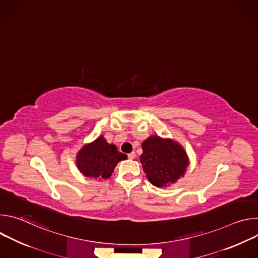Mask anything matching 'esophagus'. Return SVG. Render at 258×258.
I'll use <instances>...</instances> for the list:
<instances>
[{"label":"esophagus","instance_id":"obj_1","mask_svg":"<svg viewBox=\"0 0 258 258\" xmlns=\"http://www.w3.org/2000/svg\"><path fill=\"white\" fill-rule=\"evenodd\" d=\"M127 157H128V159H135V158H136V153H135V152H132V153H130V154L127 155Z\"/></svg>","mask_w":258,"mask_h":258}]
</instances>
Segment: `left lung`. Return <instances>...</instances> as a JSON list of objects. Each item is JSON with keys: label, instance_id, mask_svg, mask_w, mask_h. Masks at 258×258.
Masks as SVG:
<instances>
[{"label": "left lung", "instance_id": "left-lung-1", "mask_svg": "<svg viewBox=\"0 0 258 258\" xmlns=\"http://www.w3.org/2000/svg\"><path fill=\"white\" fill-rule=\"evenodd\" d=\"M142 149L140 161L152 185L168 187L185 174L189 159L178 143L151 136L143 142Z\"/></svg>", "mask_w": 258, "mask_h": 258}]
</instances>
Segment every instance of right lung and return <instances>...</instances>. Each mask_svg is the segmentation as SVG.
I'll list each match as a JSON object with an SVG mask.
<instances>
[{
	"label": "right lung",
	"instance_id": "right-lung-1",
	"mask_svg": "<svg viewBox=\"0 0 258 258\" xmlns=\"http://www.w3.org/2000/svg\"><path fill=\"white\" fill-rule=\"evenodd\" d=\"M126 157L117 151L115 145L108 144L101 136L80 150L77 165L84 175L105 179L112 174L116 164Z\"/></svg>",
	"mask_w": 258,
	"mask_h": 258
}]
</instances>
